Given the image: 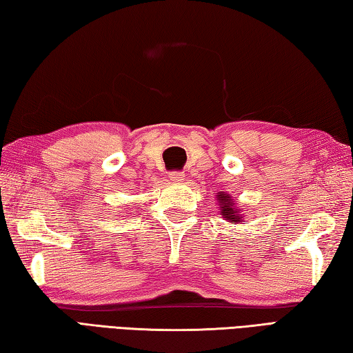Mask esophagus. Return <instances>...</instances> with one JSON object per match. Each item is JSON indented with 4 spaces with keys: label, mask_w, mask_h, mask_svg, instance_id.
Instances as JSON below:
<instances>
[{
    "label": "esophagus",
    "mask_w": 353,
    "mask_h": 353,
    "mask_svg": "<svg viewBox=\"0 0 353 353\" xmlns=\"http://www.w3.org/2000/svg\"><path fill=\"white\" fill-rule=\"evenodd\" d=\"M183 179H185V174H183V172H181V171H171L170 172V181L171 182L181 183V182H183Z\"/></svg>",
    "instance_id": "esophagus-1"
}]
</instances>
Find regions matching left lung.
Instances as JSON below:
<instances>
[{
	"instance_id": "obj_1",
	"label": "left lung",
	"mask_w": 353,
	"mask_h": 353,
	"mask_svg": "<svg viewBox=\"0 0 353 353\" xmlns=\"http://www.w3.org/2000/svg\"><path fill=\"white\" fill-rule=\"evenodd\" d=\"M217 201H219V210L222 217H225V221L228 222H242V216H239V211L234 208L233 199L230 197V194L225 193H219L217 194Z\"/></svg>"
}]
</instances>
